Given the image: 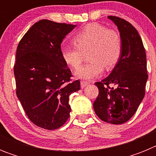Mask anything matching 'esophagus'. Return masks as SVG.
<instances>
[{
	"instance_id": "34e87169",
	"label": "esophagus",
	"mask_w": 156,
	"mask_h": 156,
	"mask_svg": "<svg viewBox=\"0 0 156 156\" xmlns=\"http://www.w3.org/2000/svg\"><path fill=\"white\" fill-rule=\"evenodd\" d=\"M89 83H90V82H89V81H85V80L80 81V86L82 88L85 87H86L87 85L89 84Z\"/></svg>"
}]
</instances>
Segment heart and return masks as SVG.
I'll use <instances>...</instances> for the list:
<instances>
[{"instance_id": "obj_1", "label": "heart", "mask_w": 156, "mask_h": 156, "mask_svg": "<svg viewBox=\"0 0 156 156\" xmlns=\"http://www.w3.org/2000/svg\"><path fill=\"white\" fill-rule=\"evenodd\" d=\"M73 44L61 48L63 61L70 68H79L84 54L90 62L76 71L77 78L90 80L99 76L104 71L112 69L122 55V40L115 30H109L98 23L85 26L73 36Z\"/></svg>"}]
</instances>
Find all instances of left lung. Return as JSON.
Returning <instances> with one entry per match:
<instances>
[{
  "label": "left lung",
  "mask_w": 156,
  "mask_h": 156,
  "mask_svg": "<svg viewBox=\"0 0 156 156\" xmlns=\"http://www.w3.org/2000/svg\"><path fill=\"white\" fill-rule=\"evenodd\" d=\"M108 18L120 33L122 55L109 76L95 83L99 94L93 106L101 120L122 124L134 115L144 97L148 76L146 53L142 40L132 24L117 16Z\"/></svg>",
  "instance_id": "1"
}]
</instances>
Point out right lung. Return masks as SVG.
<instances>
[{
    "label": "right lung",
    "instance_id": "add662e5",
    "mask_svg": "<svg viewBox=\"0 0 156 156\" xmlns=\"http://www.w3.org/2000/svg\"><path fill=\"white\" fill-rule=\"evenodd\" d=\"M75 25L42 19L19 41L14 66L16 94L32 122L56 129L66 123L69 95L80 89L79 80L61 55V44Z\"/></svg>",
    "mask_w": 156,
    "mask_h": 156
}]
</instances>
